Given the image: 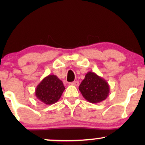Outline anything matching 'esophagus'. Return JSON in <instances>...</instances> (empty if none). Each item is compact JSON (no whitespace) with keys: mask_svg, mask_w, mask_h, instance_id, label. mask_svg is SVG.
Here are the masks:
<instances>
[{"mask_svg":"<svg viewBox=\"0 0 145 145\" xmlns=\"http://www.w3.org/2000/svg\"><path fill=\"white\" fill-rule=\"evenodd\" d=\"M70 84L71 85H73V86H79V82H78V81H74V82H71Z\"/></svg>","mask_w":145,"mask_h":145,"instance_id":"1","label":"esophagus"}]
</instances>
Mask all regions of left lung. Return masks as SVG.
<instances>
[{"label":"left lung","instance_id":"8db88e82","mask_svg":"<svg viewBox=\"0 0 145 145\" xmlns=\"http://www.w3.org/2000/svg\"><path fill=\"white\" fill-rule=\"evenodd\" d=\"M82 96L92 104L106 100L110 93V86L106 80L94 72H88L79 86Z\"/></svg>","mask_w":145,"mask_h":145}]
</instances>
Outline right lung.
Wrapping results in <instances>:
<instances>
[{
    "label": "right lung",
    "mask_w": 145,
    "mask_h": 145,
    "mask_svg": "<svg viewBox=\"0 0 145 145\" xmlns=\"http://www.w3.org/2000/svg\"><path fill=\"white\" fill-rule=\"evenodd\" d=\"M63 83L56 75L49 74L39 82L35 88V96L44 103L51 105L57 102L65 90Z\"/></svg>",
    "instance_id": "right-lung-1"
}]
</instances>
